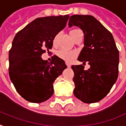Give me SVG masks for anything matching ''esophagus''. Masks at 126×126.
Returning a JSON list of instances; mask_svg holds the SVG:
<instances>
[{
	"label": "esophagus",
	"instance_id": "1",
	"mask_svg": "<svg viewBox=\"0 0 126 126\" xmlns=\"http://www.w3.org/2000/svg\"><path fill=\"white\" fill-rule=\"evenodd\" d=\"M65 64H66V65H67V67H71V65H70V63H65Z\"/></svg>",
	"mask_w": 126,
	"mask_h": 126
}]
</instances>
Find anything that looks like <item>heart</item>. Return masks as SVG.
I'll use <instances>...</instances> for the list:
<instances>
[{
  "label": "heart",
  "instance_id": "1",
  "mask_svg": "<svg viewBox=\"0 0 126 126\" xmlns=\"http://www.w3.org/2000/svg\"><path fill=\"white\" fill-rule=\"evenodd\" d=\"M79 31V30H78V29H73V30L70 31V34L73 39L75 36L77 32ZM56 37L55 38L54 42H56ZM56 55L59 58L66 61V62H71L72 60H74L76 58L77 53L76 51H74V50H65L62 49H59L57 51Z\"/></svg>",
  "mask_w": 126,
  "mask_h": 126
}]
</instances>
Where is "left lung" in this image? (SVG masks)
<instances>
[{"instance_id": "obj_1", "label": "left lung", "mask_w": 126, "mask_h": 126, "mask_svg": "<svg viewBox=\"0 0 126 126\" xmlns=\"http://www.w3.org/2000/svg\"><path fill=\"white\" fill-rule=\"evenodd\" d=\"M68 26H78L84 34V47L78 61L88 62L90 68L82 65H72L75 85L74 95L85 103L99 102L114 84L119 75V53L111 33L91 15L71 16Z\"/></svg>"}]
</instances>
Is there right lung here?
Instances as JSON below:
<instances>
[{
	"mask_svg": "<svg viewBox=\"0 0 126 126\" xmlns=\"http://www.w3.org/2000/svg\"><path fill=\"white\" fill-rule=\"evenodd\" d=\"M69 17H40L16 34L9 51V75L16 91L28 102L47 100L54 93L53 83L67 68L56 55L50 63L41 56L52 48L55 36L65 27Z\"/></svg>",
	"mask_w": 126,
	"mask_h": 126,
	"instance_id": "1",
	"label": "right lung"
}]
</instances>
